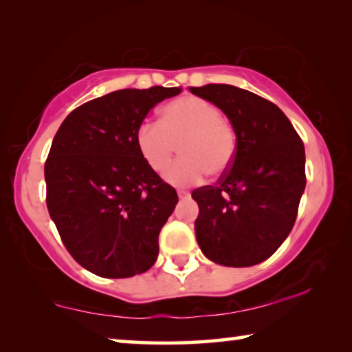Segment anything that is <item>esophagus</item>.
<instances>
[{
    "label": "esophagus",
    "mask_w": 352,
    "mask_h": 352,
    "mask_svg": "<svg viewBox=\"0 0 352 352\" xmlns=\"http://www.w3.org/2000/svg\"><path fill=\"white\" fill-rule=\"evenodd\" d=\"M177 194H178V197H180V199H184V197H188V195H189L188 190H184V189H178Z\"/></svg>",
    "instance_id": "1"
}]
</instances>
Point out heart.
<instances>
[{
	"instance_id": "obj_1",
	"label": "heart",
	"mask_w": 352,
	"mask_h": 352,
	"mask_svg": "<svg viewBox=\"0 0 352 352\" xmlns=\"http://www.w3.org/2000/svg\"><path fill=\"white\" fill-rule=\"evenodd\" d=\"M136 146L157 174L168 168L178 146L183 158L168 169L166 180L184 186L205 174L214 178L226 174L236 157L237 133L217 105L188 94L166 104L160 122H142L136 130Z\"/></svg>"
}]
</instances>
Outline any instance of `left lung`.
<instances>
[{
	"mask_svg": "<svg viewBox=\"0 0 352 352\" xmlns=\"http://www.w3.org/2000/svg\"><path fill=\"white\" fill-rule=\"evenodd\" d=\"M236 129L234 162L216 186L192 190L195 236L208 259L250 267L276 252L294 228L306 188L305 144L278 107L226 83L189 87Z\"/></svg>",
	"mask_w": 352,
	"mask_h": 352,
	"instance_id": "8db88e82",
	"label": "left lung"
}]
</instances>
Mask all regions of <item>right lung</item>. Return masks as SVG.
I'll list each match as a JSON object with an SVG mask.
<instances>
[{
    "label": "right lung",
    "mask_w": 352,
    "mask_h": 352,
    "mask_svg": "<svg viewBox=\"0 0 352 352\" xmlns=\"http://www.w3.org/2000/svg\"><path fill=\"white\" fill-rule=\"evenodd\" d=\"M182 88H126L65 118L45 163L46 206L76 262L104 278L147 272L178 201L136 146L147 113Z\"/></svg>",
    "instance_id": "right-lung-1"
}]
</instances>
